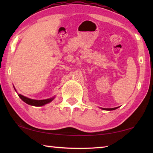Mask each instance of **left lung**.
Listing matches in <instances>:
<instances>
[{
    "label": "left lung",
    "instance_id": "obj_1",
    "mask_svg": "<svg viewBox=\"0 0 153 153\" xmlns=\"http://www.w3.org/2000/svg\"><path fill=\"white\" fill-rule=\"evenodd\" d=\"M118 107H115V108H102V109L103 110H107V111H112V110H115L116 108H117Z\"/></svg>",
    "mask_w": 153,
    "mask_h": 153
}]
</instances>
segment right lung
Masks as SVG:
<instances>
[{"mask_svg":"<svg viewBox=\"0 0 153 153\" xmlns=\"http://www.w3.org/2000/svg\"><path fill=\"white\" fill-rule=\"evenodd\" d=\"M14 89L15 91H16V90H15V88ZM18 96H19L21 99H22L23 101L25 102V103H27V104L32 106H35V107H40V106H43L46 104H48V103L51 102L52 100L55 98V97H53V98H48V99H45V100H33V99H31V98L25 97L22 94H18Z\"/></svg>","mask_w":153,"mask_h":153,"instance_id":"add662e5","label":"right lung"}]
</instances>
